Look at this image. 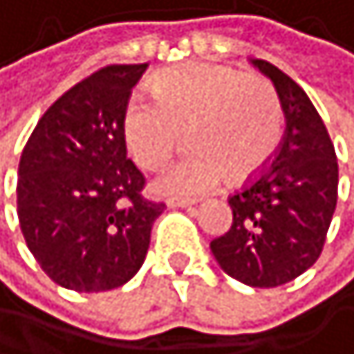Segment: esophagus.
<instances>
[{
	"label": "esophagus",
	"mask_w": 354,
	"mask_h": 354,
	"mask_svg": "<svg viewBox=\"0 0 354 354\" xmlns=\"http://www.w3.org/2000/svg\"><path fill=\"white\" fill-rule=\"evenodd\" d=\"M167 205H169V207H192V205H196V201H189V198H169V201H167Z\"/></svg>",
	"instance_id": "34e87169"
}]
</instances>
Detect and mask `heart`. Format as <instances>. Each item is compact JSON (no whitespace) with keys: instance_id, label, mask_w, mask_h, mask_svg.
Here are the masks:
<instances>
[{"instance_id":"heart-1","label":"heart","mask_w":354,"mask_h":354,"mask_svg":"<svg viewBox=\"0 0 354 354\" xmlns=\"http://www.w3.org/2000/svg\"><path fill=\"white\" fill-rule=\"evenodd\" d=\"M153 101L133 97L124 110V140L142 169H160L187 133L189 151L156 180L167 196H201L255 178L282 138V106L273 85L255 74L189 63L160 74Z\"/></svg>"}]
</instances>
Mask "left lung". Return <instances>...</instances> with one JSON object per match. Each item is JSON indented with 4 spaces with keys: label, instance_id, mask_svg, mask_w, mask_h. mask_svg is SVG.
<instances>
[{
    "label": "left lung",
    "instance_id": "left-lung-1",
    "mask_svg": "<svg viewBox=\"0 0 354 354\" xmlns=\"http://www.w3.org/2000/svg\"><path fill=\"white\" fill-rule=\"evenodd\" d=\"M253 63L278 90L285 138L271 162L228 196L232 225L209 248L230 278L248 287H280L319 260L337 207L339 165L305 90L266 60Z\"/></svg>",
    "mask_w": 354,
    "mask_h": 354
}]
</instances>
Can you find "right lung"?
Listing matches in <instances>:
<instances>
[{
    "label": "right lung",
    "instance_id": "obj_1",
    "mask_svg": "<svg viewBox=\"0 0 354 354\" xmlns=\"http://www.w3.org/2000/svg\"><path fill=\"white\" fill-rule=\"evenodd\" d=\"M106 65L72 85L40 117L19 158V228L40 269L74 291L129 282L167 207L126 158L124 110L147 72Z\"/></svg>",
    "mask_w": 354,
    "mask_h": 354
}]
</instances>
